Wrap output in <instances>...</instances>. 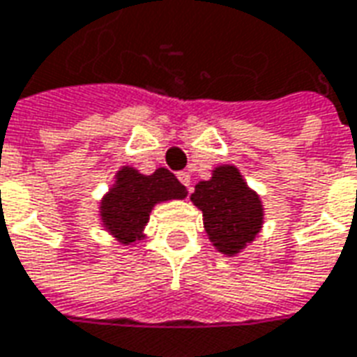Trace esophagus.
<instances>
[{"label": "esophagus", "instance_id": "34e87169", "mask_svg": "<svg viewBox=\"0 0 357 357\" xmlns=\"http://www.w3.org/2000/svg\"><path fill=\"white\" fill-rule=\"evenodd\" d=\"M178 179L181 181V183H183V185L187 187V189H189V185H191V176H189L187 172H179Z\"/></svg>", "mask_w": 357, "mask_h": 357}]
</instances>
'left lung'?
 <instances>
[{
  "instance_id": "obj_1",
  "label": "left lung",
  "mask_w": 357,
  "mask_h": 357,
  "mask_svg": "<svg viewBox=\"0 0 357 357\" xmlns=\"http://www.w3.org/2000/svg\"><path fill=\"white\" fill-rule=\"evenodd\" d=\"M191 201L203 211L204 230L224 255H238L263 226V204L236 166H218L208 181H199Z\"/></svg>"
}]
</instances>
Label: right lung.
Segmentation results:
<instances>
[{
    "mask_svg": "<svg viewBox=\"0 0 357 357\" xmlns=\"http://www.w3.org/2000/svg\"><path fill=\"white\" fill-rule=\"evenodd\" d=\"M185 197V187L166 168H158L151 176H144L135 168L123 166L116 176L114 187L100 203L104 228L123 245L135 243L137 239L143 238L154 204Z\"/></svg>",
    "mask_w": 357,
    "mask_h": 357,
    "instance_id": "obj_1",
    "label": "right lung"
}]
</instances>
